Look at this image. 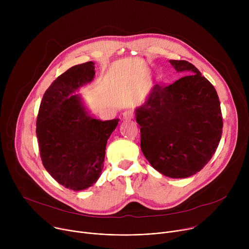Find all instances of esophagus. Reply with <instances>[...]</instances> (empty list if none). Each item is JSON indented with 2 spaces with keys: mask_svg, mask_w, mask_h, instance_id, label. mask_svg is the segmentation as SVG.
Returning a JSON list of instances; mask_svg holds the SVG:
<instances>
[{
  "mask_svg": "<svg viewBox=\"0 0 249 249\" xmlns=\"http://www.w3.org/2000/svg\"><path fill=\"white\" fill-rule=\"evenodd\" d=\"M123 118L125 120H131L134 118V112L132 110H126L123 112Z\"/></svg>",
  "mask_w": 249,
  "mask_h": 249,
  "instance_id": "esophagus-1",
  "label": "esophagus"
}]
</instances>
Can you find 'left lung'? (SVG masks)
<instances>
[{"label": "left lung", "mask_w": 249, "mask_h": 249, "mask_svg": "<svg viewBox=\"0 0 249 249\" xmlns=\"http://www.w3.org/2000/svg\"><path fill=\"white\" fill-rule=\"evenodd\" d=\"M169 63L186 76L169 86L155 85L135 115L141 150L151 165L171 178H186L215 154L223 117L218 93L199 70L184 60Z\"/></svg>", "instance_id": "1"}]
</instances>
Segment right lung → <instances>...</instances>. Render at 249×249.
<instances>
[{
	"label": "right lung",
	"mask_w": 249,
	"mask_h": 249,
	"mask_svg": "<svg viewBox=\"0 0 249 249\" xmlns=\"http://www.w3.org/2000/svg\"><path fill=\"white\" fill-rule=\"evenodd\" d=\"M94 63L76 65L45 91L38 111L36 135L42 163L53 178L74 191L93 185L103 169L107 140L119 119H94L79 94L94 78Z\"/></svg>",
	"instance_id": "add662e5"
}]
</instances>
